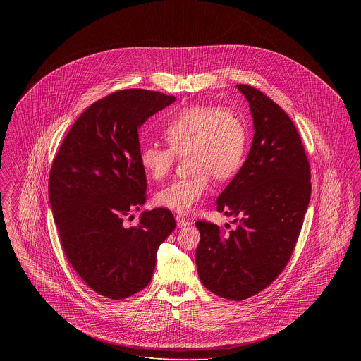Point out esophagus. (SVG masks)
Instances as JSON below:
<instances>
[{
    "mask_svg": "<svg viewBox=\"0 0 361 361\" xmlns=\"http://www.w3.org/2000/svg\"><path fill=\"white\" fill-rule=\"evenodd\" d=\"M176 222H177L178 227H187V226L192 224L189 219L184 218L183 215H177V216H176Z\"/></svg>",
    "mask_w": 361,
    "mask_h": 361,
    "instance_id": "esophagus-1",
    "label": "esophagus"
}]
</instances>
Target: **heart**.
Masks as SVG:
<instances>
[{"instance_id":"heart-1","label":"heart","mask_w":361,"mask_h":361,"mask_svg":"<svg viewBox=\"0 0 361 361\" xmlns=\"http://www.w3.org/2000/svg\"><path fill=\"white\" fill-rule=\"evenodd\" d=\"M169 147L143 146L139 164L149 177L161 180L172 171L176 155H188L192 174L177 178L155 193L158 206L187 212L209 188V176L228 180L240 171L247 146L243 121L228 111L192 105L180 111L164 130Z\"/></svg>"}]
</instances>
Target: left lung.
<instances>
[{"label":"left lung","instance_id":"1","mask_svg":"<svg viewBox=\"0 0 361 361\" xmlns=\"http://www.w3.org/2000/svg\"><path fill=\"white\" fill-rule=\"evenodd\" d=\"M247 100L255 137L246 161L216 200L237 227L226 233L197 221L196 267L207 290L243 300L283 272L299 238L311 195L310 164L290 116L256 87L237 85Z\"/></svg>","mask_w":361,"mask_h":361}]
</instances>
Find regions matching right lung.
<instances>
[{
	"instance_id": "right-lung-1",
	"label": "right lung",
	"mask_w": 361,
	"mask_h": 361,
	"mask_svg": "<svg viewBox=\"0 0 361 361\" xmlns=\"http://www.w3.org/2000/svg\"><path fill=\"white\" fill-rule=\"evenodd\" d=\"M174 96L146 89L115 92L86 108L52 161L49 197L61 246L93 291L121 300L143 290L157 250L176 228L166 208L123 218L146 202L137 128Z\"/></svg>"
}]
</instances>
